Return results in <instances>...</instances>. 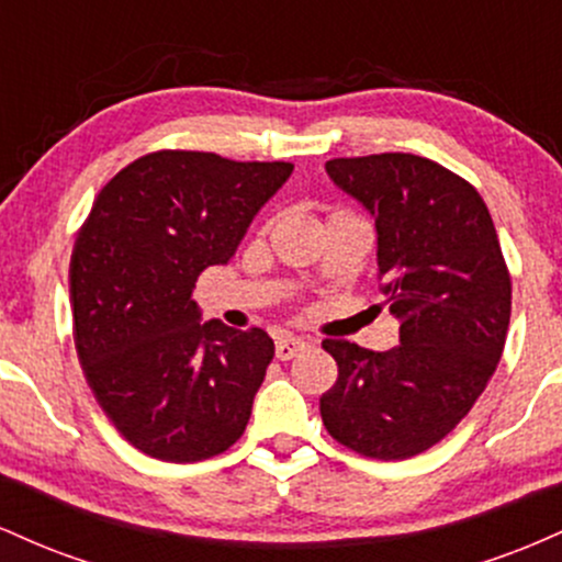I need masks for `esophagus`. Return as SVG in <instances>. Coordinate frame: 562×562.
<instances>
[{"label":"esophagus","mask_w":562,"mask_h":562,"mask_svg":"<svg viewBox=\"0 0 562 562\" xmlns=\"http://www.w3.org/2000/svg\"><path fill=\"white\" fill-rule=\"evenodd\" d=\"M306 346H308L306 340L295 338V335H280V338H277V344H274V353H277V359H280V362H288V359L299 357V353Z\"/></svg>","instance_id":"1"}]
</instances>
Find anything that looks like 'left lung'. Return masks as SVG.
<instances>
[{"instance_id": "1", "label": "left lung", "mask_w": 562, "mask_h": 562, "mask_svg": "<svg viewBox=\"0 0 562 562\" xmlns=\"http://www.w3.org/2000/svg\"><path fill=\"white\" fill-rule=\"evenodd\" d=\"M325 171L375 218L398 346L378 353L322 340L338 362L322 423L359 454L406 460L441 441L494 375L509 325L499 237L475 187L428 158H335Z\"/></svg>"}]
</instances>
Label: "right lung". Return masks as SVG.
Masks as SVG:
<instances>
[{
  "mask_svg": "<svg viewBox=\"0 0 562 562\" xmlns=\"http://www.w3.org/2000/svg\"><path fill=\"white\" fill-rule=\"evenodd\" d=\"M293 164L164 150L102 187L70 256L79 362L132 447L164 462L227 451L274 357L267 333L203 322L200 272L235 256Z\"/></svg>",
  "mask_w": 562,
  "mask_h": 562,
  "instance_id": "obj_1",
  "label": "right lung"
}]
</instances>
